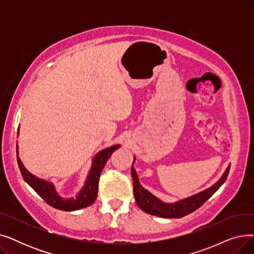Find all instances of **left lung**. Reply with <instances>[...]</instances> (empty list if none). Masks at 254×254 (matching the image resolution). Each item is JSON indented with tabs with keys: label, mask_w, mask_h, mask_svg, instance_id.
<instances>
[{
	"label": "left lung",
	"mask_w": 254,
	"mask_h": 254,
	"mask_svg": "<svg viewBox=\"0 0 254 254\" xmlns=\"http://www.w3.org/2000/svg\"><path fill=\"white\" fill-rule=\"evenodd\" d=\"M134 163L131 165V178L132 184H134V195L137 205L141 210L148 213V214L163 218H181L198 209L224 183L226 178H228L231 168V165L226 168L222 177L215 184H213L211 188L191 196L180 199L178 202L168 204L162 202L161 199L154 196L148 190H146L140 184L136 170L132 167Z\"/></svg>",
	"instance_id": "left-lung-1"
}]
</instances>
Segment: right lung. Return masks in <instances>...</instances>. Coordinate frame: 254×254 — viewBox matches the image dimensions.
<instances>
[{
  "label": "right lung",
  "mask_w": 254,
  "mask_h": 254,
  "mask_svg": "<svg viewBox=\"0 0 254 254\" xmlns=\"http://www.w3.org/2000/svg\"><path fill=\"white\" fill-rule=\"evenodd\" d=\"M120 147V145H113L111 147L101 150L98 154L95 155L92 158V165L90 171L88 173V176L84 183L82 190L79 191V194L76 198H64L61 197L57 190L55 185L51 182L45 181L43 179H40L24 168L22 165L19 156H17V164L19 170L21 172V175L24 181L28 183L31 188L41 196L44 201L51 207L63 210V211H75L90 206L93 202L96 201L98 195V186H99V179L101 173L108 161L111 154ZM16 153L18 155V145L16 144Z\"/></svg>",
  "instance_id": "add662e5"
}]
</instances>
